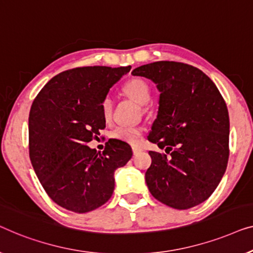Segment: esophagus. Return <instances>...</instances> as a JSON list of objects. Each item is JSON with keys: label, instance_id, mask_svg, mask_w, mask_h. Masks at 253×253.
<instances>
[{"label": "esophagus", "instance_id": "obj_1", "mask_svg": "<svg viewBox=\"0 0 253 253\" xmlns=\"http://www.w3.org/2000/svg\"><path fill=\"white\" fill-rule=\"evenodd\" d=\"M131 150H133V155H137L138 152L142 151V149L140 147H136V145H133V147H131Z\"/></svg>", "mask_w": 253, "mask_h": 253}]
</instances>
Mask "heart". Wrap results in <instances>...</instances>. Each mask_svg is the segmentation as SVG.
I'll return each mask as SVG.
<instances>
[{
    "label": "heart",
    "instance_id": "obj_1",
    "mask_svg": "<svg viewBox=\"0 0 253 253\" xmlns=\"http://www.w3.org/2000/svg\"><path fill=\"white\" fill-rule=\"evenodd\" d=\"M123 90L128 97L134 99L135 102L141 105L147 104V103L150 101L151 88L149 86L147 81L141 79V78H133V79L128 80L123 86ZM101 110L104 119L108 120L110 117H111L112 113L111 98L105 97L103 99L101 104ZM142 131H143V129H142L141 127L122 125L116 127L110 135H111L112 138H116V140L128 142V143H136L138 137L141 136Z\"/></svg>",
    "mask_w": 253,
    "mask_h": 253
}]
</instances>
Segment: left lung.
Returning a JSON list of instances; mask_svg holds the SVG:
<instances>
[{"label": "left lung", "mask_w": 253, "mask_h": 253, "mask_svg": "<svg viewBox=\"0 0 253 253\" xmlns=\"http://www.w3.org/2000/svg\"><path fill=\"white\" fill-rule=\"evenodd\" d=\"M157 84L159 108L148 140L145 182L152 196L177 210L206 201L221 181L229 157V116L214 83L197 67L161 60L133 70ZM169 154V156H167Z\"/></svg>", "instance_id": "1"}]
</instances>
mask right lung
Instances as JSON below:
<instances>
[{
	"label": "right lung",
	"mask_w": 253,
	"mask_h": 253,
	"mask_svg": "<svg viewBox=\"0 0 253 253\" xmlns=\"http://www.w3.org/2000/svg\"><path fill=\"white\" fill-rule=\"evenodd\" d=\"M130 66H84L57 74L42 88L28 118L30 158L48 196L86 213L111 198L115 170L131 158L126 142L110 138L104 151L87 143L105 128L101 104Z\"/></svg>",
	"instance_id": "obj_1"
}]
</instances>
